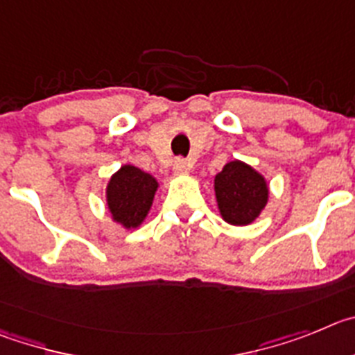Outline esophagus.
<instances>
[{"label":"esophagus","instance_id":"1","mask_svg":"<svg viewBox=\"0 0 355 355\" xmlns=\"http://www.w3.org/2000/svg\"><path fill=\"white\" fill-rule=\"evenodd\" d=\"M189 168H191L189 162H187V159H184V157H178L173 164V171L177 175L187 173V171H189Z\"/></svg>","mask_w":355,"mask_h":355}]
</instances>
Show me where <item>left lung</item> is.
I'll return each mask as SVG.
<instances>
[{
	"label": "left lung",
	"instance_id": "obj_1",
	"mask_svg": "<svg viewBox=\"0 0 355 355\" xmlns=\"http://www.w3.org/2000/svg\"><path fill=\"white\" fill-rule=\"evenodd\" d=\"M217 205L226 223L245 226L267 205L269 189L260 173L241 161H232L214 180Z\"/></svg>",
	"mask_w": 355,
	"mask_h": 355
}]
</instances>
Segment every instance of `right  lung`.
I'll list each match as a JSON object with an SVG mask.
<instances>
[{
    "label": "right lung",
    "mask_w": 355,
    "mask_h": 355,
    "mask_svg": "<svg viewBox=\"0 0 355 355\" xmlns=\"http://www.w3.org/2000/svg\"><path fill=\"white\" fill-rule=\"evenodd\" d=\"M157 180L136 166H122L107 184V207L113 219L125 228H136L148 214Z\"/></svg>",
    "instance_id": "1"
}]
</instances>
